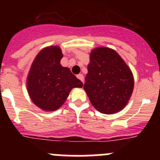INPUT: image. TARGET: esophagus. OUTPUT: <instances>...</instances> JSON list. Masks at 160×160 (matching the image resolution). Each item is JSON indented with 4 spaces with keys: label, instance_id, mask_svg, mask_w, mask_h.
I'll return each instance as SVG.
<instances>
[{
    "label": "esophagus",
    "instance_id": "esophagus-1",
    "mask_svg": "<svg viewBox=\"0 0 160 160\" xmlns=\"http://www.w3.org/2000/svg\"><path fill=\"white\" fill-rule=\"evenodd\" d=\"M77 77L80 80V81H82L83 83V76L82 75V74H78V75L77 76Z\"/></svg>",
    "mask_w": 160,
    "mask_h": 160
}]
</instances>
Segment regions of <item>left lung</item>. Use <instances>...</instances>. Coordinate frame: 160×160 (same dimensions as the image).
<instances>
[{"label": "left lung", "instance_id": "8db88e82", "mask_svg": "<svg viewBox=\"0 0 160 160\" xmlns=\"http://www.w3.org/2000/svg\"><path fill=\"white\" fill-rule=\"evenodd\" d=\"M83 89L99 112L115 114L129 101L134 89L132 70L115 50L97 47L90 53Z\"/></svg>", "mask_w": 160, "mask_h": 160}]
</instances>
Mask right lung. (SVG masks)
<instances>
[{
	"label": "right lung",
	"mask_w": 160,
	"mask_h": 160,
	"mask_svg": "<svg viewBox=\"0 0 160 160\" xmlns=\"http://www.w3.org/2000/svg\"><path fill=\"white\" fill-rule=\"evenodd\" d=\"M63 55L60 47L44 48L32 62L26 80L30 99L45 111H54L65 103L72 88H81L83 83L63 67L60 60Z\"/></svg>",
	"instance_id": "add662e5"
}]
</instances>
